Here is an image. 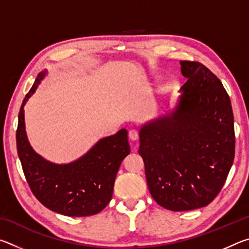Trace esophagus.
I'll return each instance as SVG.
<instances>
[{
	"label": "esophagus",
	"instance_id": "obj_1",
	"mask_svg": "<svg viewBox=\"0 0 249 249\" xmlns=\"http://www.w3.org/2000/svg\"><path fill=\"white\" fill-rule=\"evenodd\" d=\"M128 137L129 140L132 141H137L138 137H140V135H138V132L136 129H130L128 132Z\"/></svg>",
	"mask_w": 249,
	"mask_h": 249
}]
</instances>
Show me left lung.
Segmentation results:
<instances>
[{"mask_svg":"<svg viewBox=\"0 0 249 249\" xmlns=\"http://www.w3.org/2000/svg\"><path fill=\"white\" fill-rule=\"evenodd\" d=\"M187 78L177 107L142 126L140 149L151 196L175 212L203 208L220 193L235 156L230 96L197 61H180Z\"/></svg>","mask_w":249,"mask_h":249,"instance_id":"1","label":"left lung"}]
</instances>
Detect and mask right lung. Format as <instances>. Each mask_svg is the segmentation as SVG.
<instances>
[{"label":"right lung","instance_id":"1","mask_svg":"<svg viewBox=\"0 0 249 249\" xmlns=\"http://www.w3.org/2000/svg\"><path fill=\"white\" fill-rule=\"evenodd\" d=\"M46 75L40 72L25 96L16 130L18 154L27 183L41 204L67 216H89L102 211L112 199L116 174L130 153L127 130L100 140L73 162L56 165L36 154L26 136L24 105Z\"/></svg>","mask_w":249,"mask_h":249}]
</instances>
